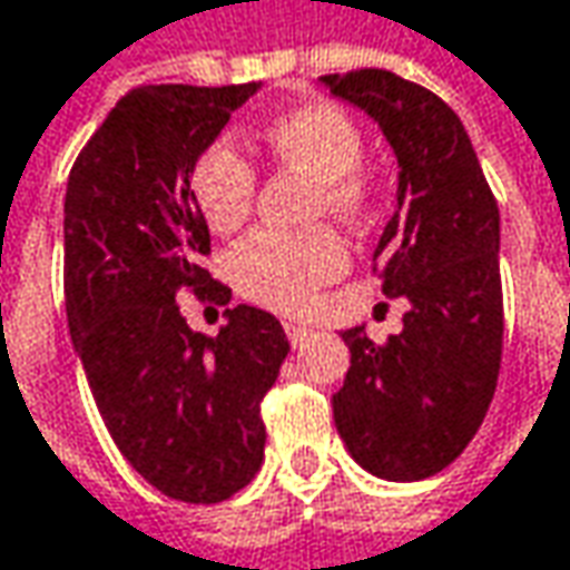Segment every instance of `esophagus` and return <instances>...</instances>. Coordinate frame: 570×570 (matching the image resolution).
Wrapping results in <instances>:
<instances>
[{
	"label": "esophagus",
	"mask_w": 570,
	"mask_h": 570,
	"mask_svg": "<svg viewBox=\"0 0 570 570\" xmlns=\"http://www.w3.org/2000/svg\"><path fill=\"white\" fill-rule=\"evenodd\" d=\"M285 334H288L292 346H305V341L311 337V327L302 324V321H285Z\"/></svg>",
	"instance_id": "1"
}]
</instances>
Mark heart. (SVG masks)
<instances>
[{
	"instance_id": "1",
	"label": "heart",
	"mask_w": 570,
	"mask_h": 570,
	"mask_svg": "<svg viewBox=\"0 0 570 570\" xmlns=\"http://www.w3.org/2000/svg\"><path fill=\"white\" fill-rule=\"evenodd\" d=\"M265 151L317 181V210L356 224L373 207V181L360 168L363 132L334 102H302L272 116L259 132ZM190 197L214 233L246 224L256 204V168L229 142L214 139L190 165ZM346 268L344 236L331 226L302 233L256 229L229 249L226 272L239 295L275 311L305 307L314 288L334 282Z\"/></svg>"
}]
</instances>
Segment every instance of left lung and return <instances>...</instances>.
I'll use <instances>...</instances> for the list:
<instances>
[{
	"label": "left lung",
	"mask_w": 570,
	"mask_h": 570,
	"mask_svg": "<svg viewBox=\"0 0 570 570\" xmlns=\"http://www.w3.org/2000/svg\"><path fill=\"white\" fill-rule=\"evenodd\" d=\"M321 83L380 122L399 161V210L373 272L405 298L402 331L376 346L344 331L350 370L334 422L353 461L383 480L444 470L483 425L503 356L500 207L458 112L392 70L327 73Z\"/></svg>",
	"instance_id": "8db88e82"
}]
</instances>
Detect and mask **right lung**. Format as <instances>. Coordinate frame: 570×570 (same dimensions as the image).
<instances>
[{
  "label": "right lung",
  "instance_id": "obj_1",
  "mask_svg": "<svg viewBox=\"0 0 570 570\" xmlns=\"http://www.w3.org/2000/svg\"><path fill=\"white\" fill-rule=\"evenodd\" d=\"M259 83L136 87L77 155L63 197V298L73 350L116 448L181 503H224L263 468L259 415L288 337L259 307L190 331L178 295L229 305L200 256L210 229L190 165Z\"/></svg>",
  "mask_w": 570,
  "mask_h": 570
}]
</instances>
